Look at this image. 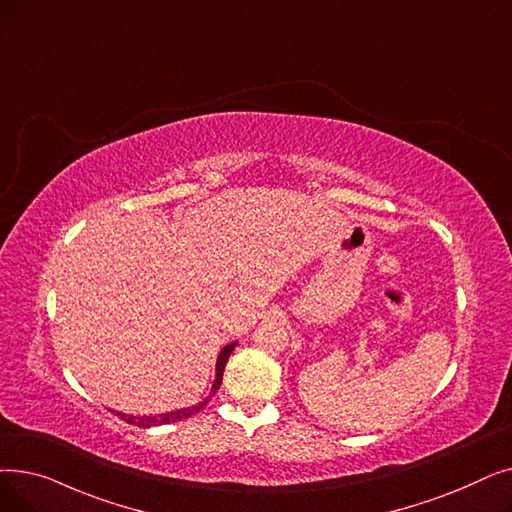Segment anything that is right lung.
<instances>
[{"label": "right lung", "instance_id": "1", "mask_svg": "<svg viewBox=\"0 0 512 512\" xmlns=\"http://www.w3.org/2000/svg\"><path fill=\"white\" fill-rule=\"evenodd\" d=\"M234 346H236V342H230L228 346H224L222 351H220V355H218V363H215V380H213V386H211V394H215L220 390V384H222V375H224V367H226V361H228V357H230V353L234 351ZM211 394L205 398V400H201L199 405H193V407H186V409H178V411H170V413H159V415H143V417H139V415H126V413H120V411H112V413H116L120 419H124L126 423H132V425H137V427H155V425H166V423H174V421H180V419H188L191 415H195V413H199L207 402H209V398H211Z\"/></svg>", "mask_w": 512, "mask_h": 512}]
</instances>
